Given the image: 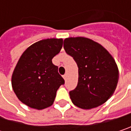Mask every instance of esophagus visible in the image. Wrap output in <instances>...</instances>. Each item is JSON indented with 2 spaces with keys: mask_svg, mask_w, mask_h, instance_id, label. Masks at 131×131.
<instances>
[{
  "mask_svg": "<svg viewBox=\"0 0 131 131\" xmlns=\"http://www.w3.org/2000/svg\"><path fill=\"white\" fill-rule=\"evenodd\" d=\"M62 77H63L64 80H66V74H64V75H63Z\"/></svg>",
  "mask_w": 131,
  "mask_h": 131,
  "instance_id": "esophagus-1",
  "label": "esophagus"
}]
</instances>
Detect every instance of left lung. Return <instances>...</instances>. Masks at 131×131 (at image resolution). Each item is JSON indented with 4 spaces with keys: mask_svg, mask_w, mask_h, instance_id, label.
Segmentation results:
<instances>
[{
    "mask_svg": "<svg viewBox=\"0 0 131 131\" xmlns=\"http://www.w3.org/2000/svg\"><path fill=\"white\" fill-rule=\"evenodd\" d=\"M63 47L78 67V85L69 92L72 103L85 110L105 103L114 93L118 80V69L111 54L85 37L67 38Z\"/></svg>",
    "mask_w": 131,
    "mask_h": 131,
    "instance_id": "8db88e82",
    "label": "left lung"
}]
</instances>
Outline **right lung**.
<instances>
[{
	"label": "right lung",
	"mask_w": 131,
	"mask_h": 131,
	"mask_svg": "<svg viewBox=\"0 0 131 131\" xmlns=\"http://www.w3.org/2000/svg\"><path fill=\"white\" fill-rule=\"evenodd\" d=\"M62 39H47L30 45L21 56L12 76L18 98L30 107L42 110L51 106L57 91L65 80L52 59L60 51Z\"/></svg>",
	"instance_id": "add662e5"
}]
</instances>
